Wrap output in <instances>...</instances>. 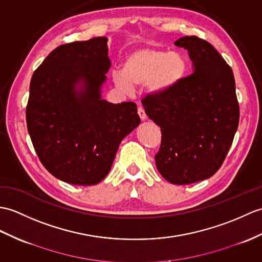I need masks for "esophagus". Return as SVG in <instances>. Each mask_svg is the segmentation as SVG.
Returning a JSON list of instances; mask_svg holds the SVG:
<instances>
[{"instance_id": "esophagus-1", "label": "esophagus", "mask_w": 262, "mask_h": 262, "mask_svg": "<svg viewBox=\"0 0 262 262\" xmlns=\"http://www.w3.org/2000/svg\"><path fill=\"white\" fill-rule=\"evenodd\" d=\"M137 112H138V115H139V117H141V119H142V120H146V118H147V116H146L145 111H144V108H143L142 106H138Z\"/></svg>"}]
</instances>
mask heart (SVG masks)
<instances>
[{"label":"heart","instance_id":"heart-1","mask_svg":"<svg viewBox=\"0 0 262 262\" xmlns=\"http://www.w3.org/2000/svg\"><path fill=\"white\" fill-rule=\"evenodd\" d=\"M186 71V60L179 52L159 48H139L127 54L121 72L114 75L115 84L125 93L148 84L156 95L171 94Z\"/></svg>","mask_w":262,"mask_h":262}]
</instances>
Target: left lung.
I'll return each instance as SVG.
<instances>
[{
  "label": "left lung",
  "instance_id": "left-lung-1",
  "mask_svg": "<svg viewBox=\"0 0 262 262\" xmlns=\"http://www.w3.org/2000/svg\"><path fill=\"white\" fill-rule=\"evenodd\" d=\"M188 51L193 72L171 94L142 99L148 118L161 127L156 167L169 183L211 178L226 159L239 125L232 69L214 47L195 35L174 43Z\"/></svg>",
  "mask_w": 262,
  "mask_h": 262
}]
</instances>
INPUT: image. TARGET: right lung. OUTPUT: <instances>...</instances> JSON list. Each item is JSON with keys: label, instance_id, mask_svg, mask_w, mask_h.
Wrapping results in <instances>:
<instances>
[{"label": "right lung", "instance_id": "add662e5", "mask_svg": "<svg viewBox=\"0 0 262 262\" xmlns=\"http://www.w3.org/2000/svg\"><path fill=\"white\" fill-rule=\"evenodd\" d=\"M107 41L59 46L30 82L27 126L33 147L48 172L69 184L105 179L120 142L141 123L135 102L101 99L112 63Z\"/></svg>", "mask_w": 262, "mask_h": 262}]
</instances>
